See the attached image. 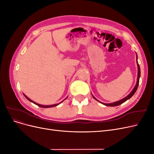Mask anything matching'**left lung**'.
<instances>
[{
	"label": "left lung",
	"mask_w": 154,
	"mask_h": 154,
	"mask_svg": "<svg viewBox=\"0 0 154 154\" xmlns=\"http://www.w3.org/2000/svg\"><path fill=\"white\" fill-rule=\"evenodd\" d=\"M136 58H137V56H136ZM137 68H138V72H137V79L136 85V86H135V87L134 88V89L132 90V91L131 92H130V94H129L127 97H125V98H123V99H122V100H119V101H116V102H114V103H102V102H100V101L96 100V97L92 94V97H94V98L96 100H97V101H98L99 102H100L101 103H102V104L104 105H106V106H115L119 105H121V104H122L123 103H124V102H125L127 100H129V99L130 98V97H131L135 94V92H136V91H137V89L138 85H139V78H140V76H141V71H140V67H139V63H138V62H137Z\"/></svg>",
	"instance_id": "left-lung-1"
}]
</instances>
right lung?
Returning <instances> with one entry per match:
<instances>
[{"label":"right lung","instance_id":"add662e5","mask_svg":"<svg viewBox=\"0 0 154 154\" xmlns=\"http://www.w3.org/2000/svg\"><path fill=\"white\" fill-rule=\"evenodd\" d=\"M24 96L26 97V98L29 101H31V102H32V103H33L34 104H35V105H38V106H40V107H42V108H50V107H53V106H57V105H58L59 104H60L62 103V102L63 101H62V102H60V103H57V104H54V105H40V104H38V103H36V102H35V101H32L31 100H30L28 97H27L25 94H24ZM67 98V97H66ZM65 99V100H66Z\"/></svg>","mask_w":154,"mask_h":154}]
</instances>
